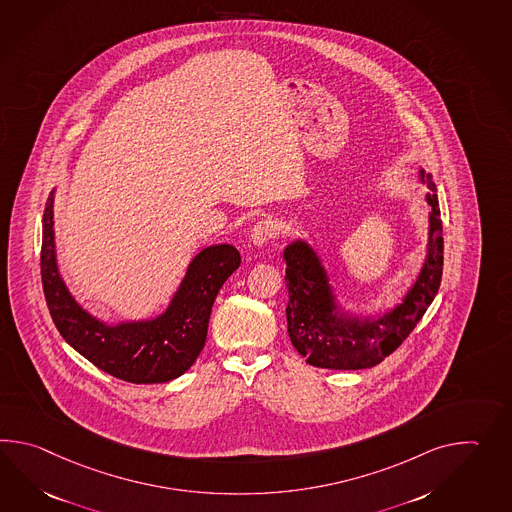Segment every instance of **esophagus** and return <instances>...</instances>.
I'll use <instances>...</instances> for the list:
<instances>
[{
	"instance_id": "obj_1",
	"label": "esophagus",
	"mask_w": 512,
	"mask_h": 512,
	"mask_svg": "<svg viewBox=\"0 0 512 512\" xmlns=\"http://www.w3.org/2000/svg\"><path fill=\"white\" fill-rule=\"evenodd\" d=\"M277 235V224L273 220H259L250 231V240L253 246H262Z\"/></svg>"
}]
</instances>
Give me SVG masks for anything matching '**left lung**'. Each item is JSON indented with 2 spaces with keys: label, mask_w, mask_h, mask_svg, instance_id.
Instances as JSON below:
<instances>
[{
  "label": "left lung",
  "mask_w": 512,
  "mask_h": 512,
  "mask_svg": "<svg viewBox=\"0 0 512 512\" xmlns=\"http://www.w3.org/2000/svg\"><path fill=\"white\" fill-rule=\"evenodd\" d=\"M419 180L432 189L426 193V259L406 296L384 314L362 316L343 310L327 268L307 240L296 239L284 248L288 336L307 364L340 371L375 367L408 338L432 305L443 275V224L432 174L421 169Z\"/></svg>",
  "instance_id": "left-lung-1"
}]
</instances>
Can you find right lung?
I'll return each mask as SVG.
<instances>
[{
  "label": "right lung",
  "mask_w": 512,
  "mask_h": 512,
  "mask_svg": "<svg viewBox=\"0 0 512 512\" xmlns=\"http://www.w3.org/2000/svg\"><path fill=\"white\" fill-rule=\"evenodd\" d=\"M53 189L42 218V284L58 332L88 362L132 384H163L182 376L204 349L216 294L240 266V253L215 244L189 262L167 308L150 319L104 323L69 294L58 272Z\"/></svg>",
  "instance_id": "right-lung-1"
}]
</instances>
